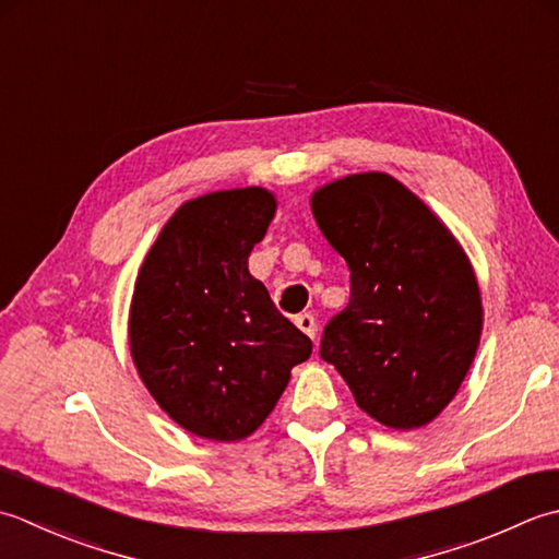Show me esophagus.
<instances>
[{"label": "esophagus", "mask_w": 559, "mask_h": 559, "mask_svg": "<svg viewBox=\"0 0 559 559\" xmlns=\"http://www.w3.org/2000/svg\"><path fill=\"white\" fill-rule=\"evenodd\" d=\"M294 323L299 325L301 333H306L309 337H316V330H318V325H316V318H313L311 313H301V316H296V318H294Z\"/></svg>", "instance_id": "34e87169"}]
</instances>
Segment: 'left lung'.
<instances>
[{
  "mask_svg": "<svg viewBox=\"0 0 559 559\" xmlns=\"http://www.w3.org/2000/svg\"><path fill=\"white\" fill-rule=\"evenodd\" d=\"M311 212L349 267V304L325 325L321 357L376 423L429 425L480 345L483 301L468 255L389 174L333 180L313 192Z\"/></svg>",
  "mask_w": 559,
  "mask_h": 559,
  "instance_id": "8db88e82",
  "label": "left lung"
}]
</instances>
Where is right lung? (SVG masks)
<instances>
[{"mask_svg": "<svg viewBox=\"0 0 559 559\" xmlns=\"http://www.w3.org/2000/svg\"><path fill=\"white\" fill-rule=\"evenodd\" d=\"M277 200L265 188L180 204L146 253L130 306V352L146 391L190 435L238 441L275 409L311 340L248 272Z\"/></svg>", "mask_w": 559, "mask_h": 559, "instance_id": "add662e5", "label": "right lung"}]
</instances>
